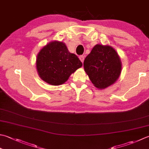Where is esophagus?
<instances>
[{"label": "esophagus", "mask_w": 149, "mask_h": 149, "mask_svg": "<svg viewBox=\"0 0 149 149\" xmlns=\"http://www.w3.org/2000/svg\"><path fill=\"white\" fill-rule=\"evenodd\" d=\"M79 59H80V61H81V62L82 63H83V61H84V55H80L79 56Z\"/></svg>", "instance_id": "obj_1"}]
</instances>
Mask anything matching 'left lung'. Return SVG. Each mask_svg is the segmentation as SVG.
Segmentation results:
<instances>
[{
    "instance_id": "obj_1",
    "label": "left lung",
    "mask_w": 149,
    "mask_h": 149,
    "mask_svg": "<svg viewBox=\"0 0 149 149\" xmlns=\"http://www.w3.org/2000/svg\"><path fill=\"white\" fill-rule=\"evenodd\" d=\"M84 71L94 86L104 89L115 83L121 73L120 57L109 45L97 44L87 55L83 63Z\"/></svg>"
}]
</instances>
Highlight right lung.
<instances>
[{
    "instance_id": "1",
    "label": "right lung",
    "mask_w": 149,
    "mask_h": 149,
    "mask_svg": "<svg viewBox=\"0 0 149 149\" xmlns=\"http://www.w3.org/2000/svg\"><path fill=\"white\" fill-rule=\"evenodd\" d=\"M82 66L77 55L68 51L65 43L58 40L48 43L37 55L38 75L51 85L64 84L72 74Z\"/></svg>"
}]
</instances>
